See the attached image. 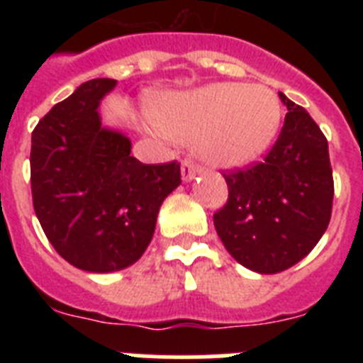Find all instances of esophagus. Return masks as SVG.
<instances>
[{
	"label": "esophagus",
	"instance_id": "esophagus-1",
	"mask_svg": "<svg viewBox=\"0 0 363 363\" xmlns=\"http://www.w3.org/2000/svg\"><path fill=\"white\" fill-rule=\"evenodd\" d=\"M200 171H201L200 167H196L194 163L185 160V162L182 163V179H184V182H192V179L200 174Z\"/></svg>",
	"mask_w": 363,
	"mask_h": 363
}]
</instances>
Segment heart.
<instances>
[{
  "label": "heart",
  "mask_w": 363,
  "mask_h": 363,
  "mask_svg": "<svg viewBox=\"0 0 363 363\" xmlns=\"http://www.w3.org/2000/svg\"><path fill=\"white\" fill-rule=\"evenodd\" d=\"M280 98L265 85L221 82L171 92L154 104L152 123L167 138L194 145L205 162L243 167L277 138Z\"/></svg>",
  "instance_id": "heart-1"
}]
</instances>
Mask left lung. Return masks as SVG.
Instances as JSON below:
<instances>
[{
  "label": "left lung",
  "mask_w": 363,
  "mask_h": 363,
  "mask_svg": "<svg viewBox=\"0 0 363 363\" xmlns=\"http://www.w3.org/2000/svg\"><path fill=\"white\" fill-rule=\"evenodd\" d=\"M287 107L277 143L262 163L223 174L229 200L214 214L227 252L259 274H277L306 258L325 233L333 209L329 147L306 108Z\"/></svg>",
  "instance_id": "left-lung-1"
}]
</instances>
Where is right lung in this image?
<instances>
[{
	"label": "right lung",
	"mask_w": 363,
	"mask_h": 363,
	"mask_svg": "<svg viewBox=\"0 0 363 363\" xmlns=\"http://www.w3.org/2000/svg\"><path fill=\"white\" fill-rule=\"evenodd\" d=\"M116 79L85 82L32 133L30 185L43 233L70 265L114 272L142 258L160 207L179 184V163L145 165L130 140L101 125Z\"/></svg>",
	"instance_id": "add662e5"
}]
</instances>
